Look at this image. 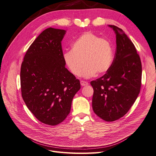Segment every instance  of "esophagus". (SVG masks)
<instances>
[{
    "instance_id": "obj_1",
    "label": "esophagus",
    "mask_w": 156,
    "mask_h": 156,
    "mask_svg": "<svg viewBox=\"0 0 156 156\" xmlns=\"http://www.w3.org/2000/svg\"><path fill=\"white\" fill-rule=\"evenodd\" d=\"M80 84H81L82 86H87L89 84H88L87 82L81 80V81H80Z\"/></svg>"
}]
</instances>
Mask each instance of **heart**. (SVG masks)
Here are the masks:
<instances>
[{"instance_id": "obj_1", "label": "heart", "mask_w": 156, "mask_h": 156, "mask_svg": "<svg viewBox=\"0 0 156 156\" xmlns=\"http://www.w3.org/2000/svg\"><path fill=\"white\" fill-rule=\"evenodd\" d=\"M64 63L73 75L79 76L83 62L82 76L85 78L106 73L113 60L112 46L108 40L92 33L86 32L71 45V50L63 54Z\"/></svg>"}]
</instances>
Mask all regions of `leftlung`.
Wrapping results in <instances>:
<instances>
[{"mask_svg": "<svg viewBox=\"0 0 156 156\" xmlns=\"http://www.w3.org/2000/svg\"><path fill=\"white\" fill-rule=\"evenodd\" d=\"M116 35V53L112 66L103 76L90 82L94 89V112L106 122H113L129 112L141 86L142 64L133 43L125 32L108 25Z\"/></svg>", "mask_w": 156, "mask_h": 156, "instance_id": "1", "label": "left lung"}]
</instances>
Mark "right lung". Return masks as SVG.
Instances as JSON below:
<instances>
[{
    "instance_id": "1",
    "label": "right lung",
    "mask_w": 156,
    "mask_h": 156,
    "mask_svg": "<svg viewBox=\"0 0 156 156\" xmlns=\"http://www.w3.org/2000/svg\"><path fill=\"white\" fill-rule=\"evenodd\" d=\"M66 31L44 30L27 50L20 72L21 94L30 111L41 122L57 125L69 114L80 81L63 59L61 41Z\"/></svg>"
}]
</instances>
